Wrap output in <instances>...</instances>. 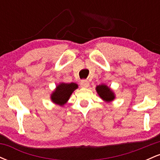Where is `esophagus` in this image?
Masks as SVG:
<instances>
[{
	"label": "esophagus",
	"instance_id": "34e87169",
	"mask_svg": "<svg viewBox=\"0 0 160 160\" xmlns=\"http://www.w3.org/2000/svg\"><path fill=\"white\" fill-rule=\"evenodd\" d=\"M89 86V82L87 81L86 80H82L80 81V86L83 88H86Z\"/></svg>",
	"mask_w": 160,
	"mask_h": 160
}]
</instances>
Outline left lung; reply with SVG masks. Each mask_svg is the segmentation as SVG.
Masks as SVG:
<instances>
[{
  "mask_svg": "<svg viewBox=\"0 0 160 160\" xmlns=\"http://www.w3.org/2000/svg\"><path fill=\"white\" fill-rule=\"evenodd\" d=\"M96 91L103 100L106 101V102H111V101L113 100L114 98V95L113 92L111 90V89L105 85H99L97 86Z\"/></svg>",
  "mask_w": 160,
  "mask_h": 160,
  "instance_id": "8db88e82",
  "label": "left lung"
}]
</instances>
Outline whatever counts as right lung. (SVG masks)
I'll return each mask as SVG.
<instances>
[{"instance_id":"right-lung-1","label":"right lung","mask_w":160,"mask_h":160,"mask_svg":"<svg viewBox=\"0 0 160 160\" xmlns=\"http://www.w3.org/2000/svg\"><path fill=\"white\" fill-rule=\"evenodd\" d=\"M78 86L74 82L71 83H60L56 87V91L52 95V101L59 105L65 104L71 95Z\"/></svg>"}]
</instances>
